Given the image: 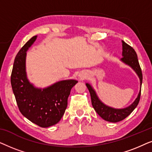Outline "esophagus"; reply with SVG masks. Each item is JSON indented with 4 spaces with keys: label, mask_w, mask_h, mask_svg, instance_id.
Segmentation results:
<instances>
[{
    "label": "esophagus",
    "mask_w": 152,
    "mask_h": 152,
    "mask_svg": "<svg viewBox=\"0 0 152 152\" xmlns=\"http://www.w3.org/2000/svg\"><path fill=\"white\" fill-rule=\"evenodd\" d=\"M79 77H80V78L81 79V80H84V78L86 77V74H84V73H81L79 75Z\"/></svg>",
    "instance_id": "1"
}]
</instances>
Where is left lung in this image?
Returning <instances> with one entry per match:
<instances>
[{
	"label": "left lung",
	"instance_id": "obj_1",
	"mask_svg": "<svg viewBox=\"0 0 152 152\" xmlns=\"http://www.w3.org/2000/svg\"><path fill=\"white\" fill-rule=\"evenodd\" d=\"M122 58H121L120 61L132 68L137 74V75L138 76L139 80H140V91H139L138 96H137L136 99L133 102L132 104H130L127 107L123 108V109H115V108L107 106L99 99L93 86L88 83H86L87 88H88L89 92H90L91 102H92L93 107L94 108L95 111L97 112V113L102 119L106 120V121L111 122H118L122 121L128 115H129L138 106L140 97L141 86H142V74L140 66L139 65L137 54L136 51L134 50V49L132 47H131L130 45L126 44L124 41H122Z\"/></svg>",
	"mask_w": 152,
	"mask_h": 152
}]
</instances>
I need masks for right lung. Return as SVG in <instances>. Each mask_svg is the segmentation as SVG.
<instances>
[{
  "label": "right lung",
  "instance_id": "obj_1",
  "mask_svg": "<svg viewBox=\"0 0 152 152\" xmlns=\"http://www.w3.org/2000/svg\"><path fill=\"white\" fill-rule=\"evenodd\" d=\"M37 37H32L16 55L11 84L22 115L41 127L46 128L60 121L67 107L71 88L78 82L75 80H61L41 88L29 81L26 72V52Z\"/></svg>",
  "mask_w": 152,
  "mask_h": 152
}]
</instances>
